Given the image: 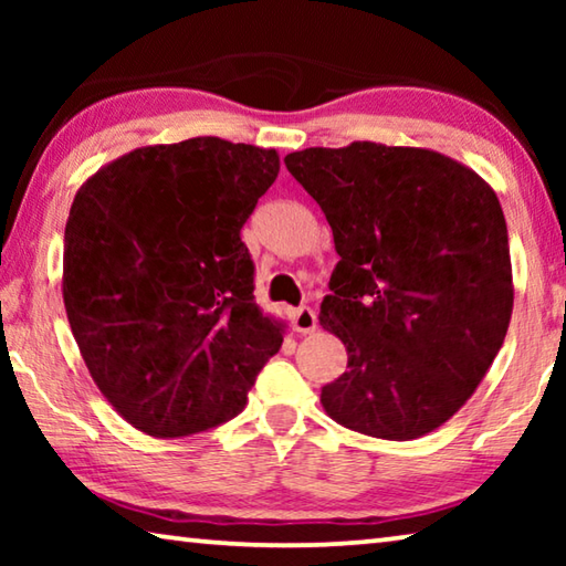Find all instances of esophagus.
<instances>
[{"mask_svg": "<svg viewBox=\"0 0 566 566\" xmlns=\"http://www.w3.org/2000/svg\"><path fill=\"white\" fill-rule=\"evenodd\" d=\"M292 327L300 334H312L317 329V314L310 306H300V310L292 312Z\"/></svg>", "mask_w": 566, "mask_h": 566, "instance_id": "obj_1", "label": "esophagus"}]
</instances>
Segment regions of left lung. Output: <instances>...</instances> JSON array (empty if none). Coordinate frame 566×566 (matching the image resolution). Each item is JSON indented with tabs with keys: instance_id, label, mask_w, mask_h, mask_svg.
<instances>
[{
	"instance_id": "8db88e82",
	"label": "left lung",
	"mask_w": 566,
	"mask_h": 566,
	"mask_svg": "<svg viewBox=\"0 0 566 566\" xmlns=\"http://www.w3.org/2000/svg\"><path fill=\"white\" fill-rule=\"evenodd\" d=\"M339 254L319 324L347 347L322 407L352 432L409 442L452 419L512 319L510 239L494 189L447 155L352 142L284 157Z\"/></svg>"
}]
</instances>
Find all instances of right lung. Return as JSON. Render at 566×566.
<instances>
[{
	"mask_svg": "<svg viewBox=\"0 0 566 566\" xmlns=\"http://www.w3.org/2000/svg\"><path fill=\"white\" fill-rule=\"evenodd\" d=\"M276 149L195 137L132 149L76 191L62 296L104 399L134 429L187 437L237 417L284 324L254 302L239 229Z\"/></svg>",
	"mask_w": 566,
	"mask_h": 566,
	"instance_id": "1",
	"label": "right lung"
}]
</instances>
